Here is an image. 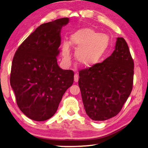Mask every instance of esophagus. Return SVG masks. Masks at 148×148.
Here are the masks:
<instances>
[{
  "label": "esophagus",
  "instance_id": "1",
  "mask_svg": "<svg viewBox=\"0 0 148 148\" xmlns=\"http://www.w3.org/2000/svg\"><path fill=\"white\" fill-rule=\"evenodd\" d=\"M78 79H79V76L77 74H76L74 75V81L76 83H77L78 81Z\"/></svg>",
  "mask_w": 148,
  "mask_h": 148
}]
</instances>
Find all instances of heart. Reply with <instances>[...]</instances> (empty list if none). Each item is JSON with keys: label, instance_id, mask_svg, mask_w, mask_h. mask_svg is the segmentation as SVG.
<instances>
[{"label": "heart", "instance_id": "heart-1", "mask_svg": "<svg viewBox=\"0 0 148 148\" xmlns=\"http://www.w3.org/2000/svg\"><path fill=\"white\" fill-rule=\"evenodd\" d=\"M70 42L76 48L75 57L84 67L96 64L104 55L109 45V37L99 34L90 28H83L76 31L71 36ZM64 58L70 59V45L64 42L62 47Z\"/></svg>", "mask_w": 148, "mask_h": 148}]
</instances>
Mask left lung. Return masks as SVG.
<instances>
[{"instance_id":"8db88e82","label":"left lung","mask_w":148,"mask_h":148,"mask_svg":"<svg viewBox=\"0 0 148 148\" xmlns=\"http://www.w3.org/2000/svg\"><path fill=\"white\" fill-rule=\"evenodd\" d=\"M134 67L127 43L118 37L111 56L79 72L84 109L92 120H107L120 112L132 90Z\"/></svg>"}]
</instances>
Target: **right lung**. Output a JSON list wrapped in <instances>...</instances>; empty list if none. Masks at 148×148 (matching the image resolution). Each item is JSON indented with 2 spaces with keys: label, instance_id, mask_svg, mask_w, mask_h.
Returning <instances> with one entry per match:
<instances>
[{
  "label": "right lung",
  "instance_id": "1",
  "mask_svg": "<svg viewBox=\"0 0 148 148\" xmlns=\"http://www.w3.org/2000/svg\"><path fill=\"white\" fill-rule=\"evenodd\" d=\"M69 18L40 25L22 42L12 60L10 84L21 111L34 121L51 118L74 82V72L57 64L60 32Z\"/></svg>",
  "mask_w": 148,
  "mask_h": 148
}]
</instances>
